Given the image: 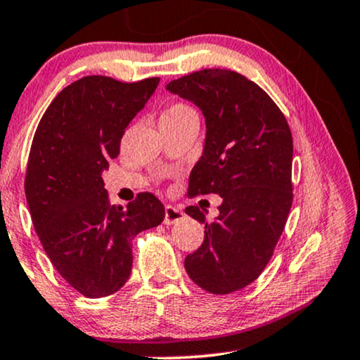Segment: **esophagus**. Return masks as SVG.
Returning <instances> with one entry per match:
<instances>
[{
  "mask_svg": "<svg viewBox=\"0 0 360 360\" xmlns=\"http://www.w3.org/2000/svg\"><path fill=\"white\" fill-rule=\"evenodd\" d=\"M184 219V212L174 205H166L165 209V224L166 225H174Z\"/></svg>",
  "mask_w": 360,
  "mask_h": 360,
  "instance_id": "1",
  "label": "esophagus"
}]
</instances>
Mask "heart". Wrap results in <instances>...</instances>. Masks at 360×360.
<instances>
[{"label": "heart", "mask_w": 360, "mask_h": 360, "mask_svg": "<svg viewBox=\"0 0 360 360\" xmlns=\"http://www.w3.org/2000/svg\"><path fill=\"white\" fill-rule=\"evenodd\" d=\"M191 110L192 109L187 108V105H184V104H176L166 114H182V112H191Z\"/></svg>", "instance_id": "1"}]
</instances>
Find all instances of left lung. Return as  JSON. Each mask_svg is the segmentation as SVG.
<instances>
[{
	"mask_svg": "<svg viewBox=\"0 0 360 360\" xmlns=\"http://www.w3.org/2000/svg\"><path fill=\"white\" fill-rule=\"evenodd\" d=\"M205 119L202 156L189 176V195L219 194L214 224L184 267L197 285L225 295L255 282L269 262L292 207L293 143L281 109L256 83L231 70L210 68L166 84Z\"/></svg>",
	"mask_w": 360,
	"mask_h": 360,
	"instance_id": "left-lung-1",
	"label": "left lung"
}]
</instances>
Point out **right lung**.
Instances as JSON below:
<instances>
[{
  "instance_id": "right-lung-1",
  "label": "right lung",
  "mask_w": 360,
  "mask_h": 360,
  "mask_svg": "<svg viewBox=\"0 0 360 360\" xmlns=\"http://www.w3.org/2000/svg\"><path fill=\"white\" fill-rule=\"evenodd\" d=\"M158 83L81 78L60 91L34 134L24 182L34 229L58 274L88 298L112 295L127 282L130 241L165 219L150 192L127 207L110 205L103 181Z\"/></svg>"
}]
</instances>
